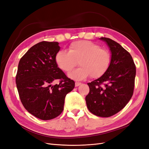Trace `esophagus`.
Instances as JSON below:
<instances>
[{"label":"esophagus","mask_w":149,"mask_h":149,"mask_svg":"<svg viewBox=\"0 0 149 149\" xmlns=\"http://www.w3.org/2000/svg\"><path fill=\"white\" fill-rule=\"evenodd\" d=\"M81 84V83H79V82H76L75 83V86L77 87V86H79Z\"/></svg>","instance_id":"34e87169"}]
</instances>
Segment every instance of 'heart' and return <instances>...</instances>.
<instances>
[{
  "instance_id": "b5f03b06",
  "label": "heart",
  "mask_w": 149,
  "mask_h": 149,
  "mask_svg": "<svg viewBox=\"0 0 149 149\" xmlns=\"http://www.w3.org/2000/svg\"><path fill=\"white\" fill-rule=\"evenodd\" d=\"M55 61L57 66L63 71L68 73L76 65L80 66L68 74L69 78L80 81L88 78H98L104 74L111 63L109 50L100 48L98 45L88 40H78L71 43L67 53H56Z\"/></svg>"
}]
</instances>
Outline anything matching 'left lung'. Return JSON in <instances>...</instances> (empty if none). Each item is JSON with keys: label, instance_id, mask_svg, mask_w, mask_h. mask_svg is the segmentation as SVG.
Masks as SVG:
<instances>
[{"label": "left lung", "instance_id": "1", "mask_svg": "<svg viewBox=\"0 0 149 149\" xmlns=\"http://www.w3.org/2000/svg\"><path fill=\"white\" fill-rule=\"evenodd\" d=\"M100 39L109 48L111 65L101 77L88 83L89 93L85 100L91 113L108 118L123 109L131 99L136 68L130 54L120 44L108 38Z\"/></svg>", "mask_w": 149, "mask_h": 149}]
</instances>
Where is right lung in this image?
<instances>
[{"label": "right lung", "instance_id": "add662e5", "mask_svg": "<svg viewBox=\"0 0 149 149\" xmlns=\"http://www.w3.org/2000/svg\"><path fill=\"white\" fill-rule=\"evenodd\" d=\"M56 42L43 41L31 47L21 58L16 84L22 104L29 112L42 120L56 118L63 110L66 94L74 81L58 68L55 56L60 47ZM56 79L60 83L53 85Z\"/></svg>", "mask_w": 149, "mask_h": 149}]
</instances>
